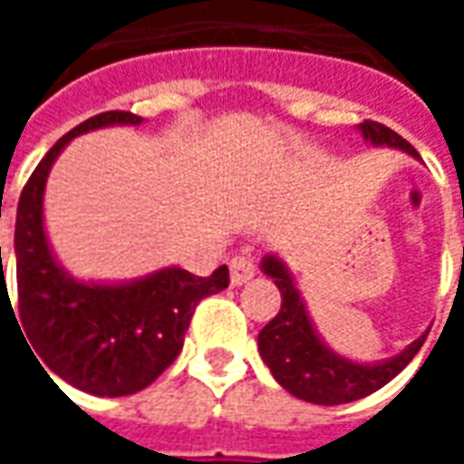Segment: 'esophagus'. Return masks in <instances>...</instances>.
Segmentation results:
<instances>
[{
    "mask_svg": "<svg viewBox=\"0 0 464 464\" xmlns=\"http://www.w3.org/2000/svg\"><path fill=\"white\" fill-rule=\"evenodd\" d=\"M256 276V261L251 253H238L231 261V283L233 285H243Z\"/></svg>",
    "mask_w": 464,
    "mask_h": 464,
    "instance_id": "obj_1",
    "label": "esophagus"
}]
</instances>
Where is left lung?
Masks as SVG:
<instances>
[{
  "label": "left lung",
  "instance_id": "8db88e82",
  "mask_svg": "<svg viewBox=\"0 0 464 464\" xmlns=\"http://www.w3.org/2000/svg\"><path fill=\"white\" fill-rule=\"evenodd\" d=\"M360 133L365 136V141L375 143V146L402 149L410 156L420 159V153L385 123L362 121ZM261 268L278 285L283 301L278 315L258 333V350H261L263 362L271 368L273 378L278 380L291 395L305 400V402L341 405V402L365 398L382 385H388L390 380L418 355V350L428 338V333L420 335L418 341L410 343L408 348L390 360L353 362V360L333 353L321 341L285 263L278 261L276 256H266Z\"/></svg>",
  "mask_w": 464,
  "mask_h": 464
}]
</instances>
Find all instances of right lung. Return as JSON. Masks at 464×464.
Wrapping results in <instances>:
<instances>
[{"label":"right lung","instance_id":"1","mask_svg":"<svg viewBox=\"0 0 464 464\" xmlns=\"http://www.w3.org/2000/svg\"><path fill=\"white\" fill-rule=\"evenodd\" d=\"M141 121L131 111L92 116L64 133L29 176L16 206V308L6 291L0 246V315L5 303L12 315L17 311L16 325L22 323L19 331L42 360L39 368H47L46 378L54 372L102 398L133 395L151 385L181 353L196 305L228 288L226 266L208 278L173 266L131 283H82L56 263L44 233V186L52 163L79 133Z\"/></svg>","mask_w":464,"mask_h":464}]
</instances>
